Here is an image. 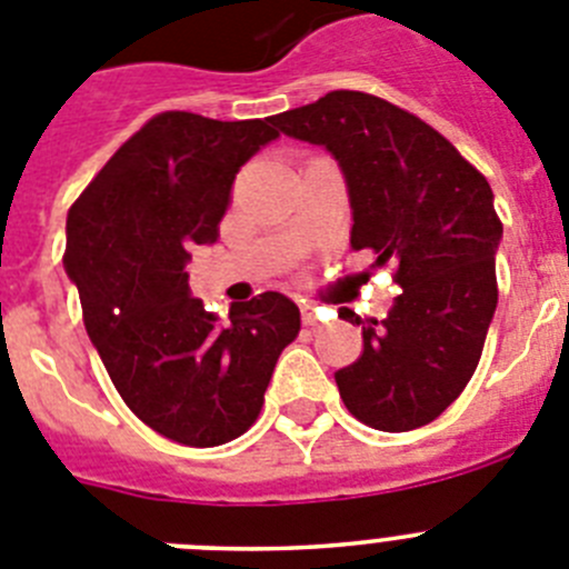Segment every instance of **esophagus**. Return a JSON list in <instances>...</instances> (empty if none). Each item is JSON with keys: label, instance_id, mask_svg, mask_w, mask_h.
<instances>
[{"label": "esophagus", "instance_id": "obj_1", "mask_svg": "<svg viewBox=\"0 0 569 569\" xmlns=\"http://www.w3.org/2000/svg\"><path fill=\"white\" fill-rule=\"evenodd\" d=\"M301 321H305V325H308V328H316V313H319V308H313V305H310V301H305V305H301Z\"/></svg>", "mask_w": 569, "mask_h": 569}]
</instances>
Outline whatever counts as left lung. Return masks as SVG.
<instances>
[{"mask_svg":"<svg viewBox=\"0 0 569 569\" xmlns=\"http://www.w3.org/2000/svg\"><path fill=\"white\" fill-rule=\"evenodd\" d=\"M270 122L339 159L350 248L393 264L401 288L381 321L339 308L365 341L336 373L341 401L385 433L430 425L476 373L499 301L501 219L490 184L439 130L373 93L330 90Z\"/></svg>","mask_w":569,"mask_h":569,"instance_id":"left-lung-1","label":"left lung"}]
</instances>
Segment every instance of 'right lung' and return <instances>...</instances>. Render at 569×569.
Wrapping results in <instances>:
<instances>
[{"label": "right lung", "instance_id": "add662e5", "mask_svg": "<svg viewBox=\"0 0 569 569\" xmlns=\"http://www.w3.org/2000/svg\"><path fill=\"white\" fill-rule=\"evenodd\" d=\"M164 110L130 136L68 210L64 270L124 405L156 433L216 447L248 433L281 350L299 336L288 296L259 293L230 321L188 293L184 261L210 244L236 173L279 130Z\"/></svg>", "mask_w": 569, "mask_h": 569}]
</instances>
